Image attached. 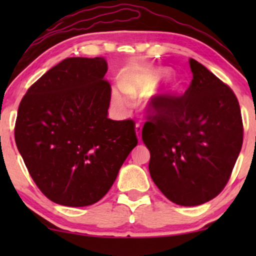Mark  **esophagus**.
Here are the masks:
<instances>
[{"label":"esophagus","instance_id":"34e87169","mask_svg":"<svg viewBox=\"0 0 256 256\" xmlns=\"http://www.w3.org/2000/svg\"><path fill=\"white\" fill-rule=\"evenodd\" d=\"M136 134H137L138 140H140V138H142V126H140V124L136 125Z\"/></svg>","mask_w":256,"mask_h":256}]
</instances>
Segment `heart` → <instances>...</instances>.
I'll use <instances>...</instances> for the list:
<instances>
[{"label":"heart","mask_w":256,"mask_h":256,"mask_svg":"<svg viewBox=\"0 0 256 256\" xmlns=\"http://www.w3.org/2000/svg\"><path fill=\"white\" fill-rule=\"evenodd\" d=\"M170 76V72L165 68H149L142 71H132L126 73L122 80V90L126 95L138 96L152 92L158 84ZM176 91L174 84H167V86L158 94L164 96H171ZM112 98L118 107L126 104L125 96L119 89L112 91Z\"/></svg>","instance_id":"1"}]
</instances>
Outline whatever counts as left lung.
I'll list each match as a JSON object with an SVG mask.
<instances>
[{"label":"left lung","mask_w":256,"mask_h":256,"mask_svg":"<svg viewBox=\"0 0 256 256\" xmlns=\"http://www.w3.org/2000/svg\"><path fill=\"white\" fill-rule=\"evenodd\" d=\"M190 86L182 98L154 102L142 130L155 185L179 206L218 196L243 143L238 100L228 85L194 58Z\"/></svg>","instance_id":"obj_1"}]
</instances>
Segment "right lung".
<instances>
[{
    "label": "right lung",
    "instance_id": "add662e5",
    "mask_svg": "<svg viewBox=\"0 0 256 256\" xmlns=\"http://www.w3.org/2000/svg\"><path fill=\"white\" fill-rule=\"evenodd\" d=\"M107 70L104 58H67L19 104L18 150L40 192L58 204L100 201L138 143L132 120L108 118Z\"/></svg>",
    "mask_w": 256,
    "mask_h": 256
}]
</instances>
